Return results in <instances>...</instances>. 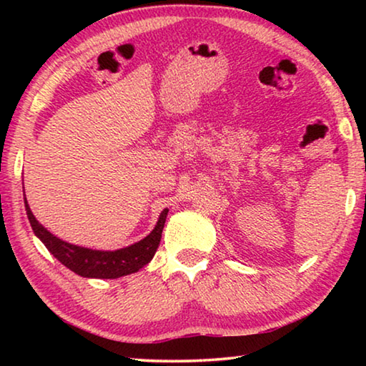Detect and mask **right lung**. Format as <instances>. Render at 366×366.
Here are the masks:
<instances>
[{"instance_id":"add662e5","label":"right lung","mask_w":366,"mask_h":366,"mask_svg":"<svg viewBox=\"0 0 366 366\" xmlns=\"http://www.w3.org/2000/svg\"><path fill=\"white\" fill-rule=\"evenodd\" d=\"M24 203H26L27 218L34 229V234L45 244L49 253L76 274L82 277H94V280H117V277L137 272L145 264L150 263L154 253H157L166 216L169 212L168 208H164L153 231L139 242L119 250H94L69 244L56 237L36 221L32 209L29 207L27 198H24Z\"/></svg>"}]
</instances>
